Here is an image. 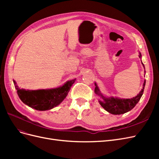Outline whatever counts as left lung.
<instances>
[{
  "mask_svg": "<svg viewBox=\"0 0 159 159\" xmlns=\"http://www.w3.org/2000/svg\"><path fill=\"white\" fill-rule=\"evenodd\" d=\"M139 57L141 59L142 56L140 52H139ZM142 64L144 67V68H145V66L143 64V62ZM145 83L146 81L145 80L143 84V87L141 91L137 96L131 99H120L113 97H104L102 93L100 92L99 88L98 87L96 83H95V93L97 95L101 96V98L103 99V101H99V102L100 105L102 106V107H103L107 111L113 115H121L129 111H131L133 108L134 107L136 104L139 102V101L140 100L143 93L144 89H145Z\"/></svg>",
  "mask_w": 159,
  "mask_h": 159,
  "instance_id": "1",
  "label": "left lung"
}]
</instances>
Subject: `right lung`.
<instances>
[{"mask_svg":"<svg viewBox=\"0 0 159 159\" xmlns=\"http://www.w3.org/2000/svg\"><path fill=\"white\" fill-rule=\"evenodd\" d=\"M75 79L67 81L62 86L54 89L25 90L18 88L13 80L19 98L22 102L33 109L38 111L49 110L60 104L66 98L74 84Z\"/></svg>","mask_w":159,"mask_h":159,"instance_id":"right-lung-1","label":"right lung"}]
</instances>
